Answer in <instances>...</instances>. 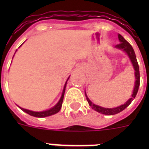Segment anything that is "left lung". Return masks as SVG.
<instances>
[{
  "label": "left lung",
  "mask_w": 149,
  "mask_h": 149,
  "mask_svg": "<svg viewBox=\"0 0 149 149\" xmlns=\"http://www.w3.org/2000/svg\"><path fill=\"white\" fill-rule=\"evenodd\" d=\"M118 38H119L120 43L118 44V45H116L115 48L119 49H122L123 51H125V52L127 54V56H128V57H129L130 59H131V62H132V65H133L134 71H135V72H134V77H135V79H136V80H135V84H134L133 93H132L131 98H130L125 104H122V105H120V106L119 107H114V108H105V107H102L98 106V105H96V104H93V103L91 101V100L87 97L86 92H85V95H86V100H87V101H88L89 105L92 107V109H93L94 111H97L99 113H103V114H106V115H113V114L120 113V112H121L122 111H124V110L132 103V101L134 99V97H136L138 91H139V85H140V72H139V63L137 62L136 56H135L134 49H133V48H132V45H130L129 43L127 42V41L123 38V36H120V34H118Z\"/></svg>",
  "instance_id": "8db88e82"
}]
</instances>
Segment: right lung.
<instances>
[{
    "mask_svg": "<svg viewBox=\"0 0 149 149\" xmlns=\"http://www.w3.org/2000/svg\"><path fill=\"white\" fill-rule=\"evenodd\" d=\"M70 78V77H69ZM68 78V79H69ZM67 79V81H68ZM66 81V83H67ZM66 83H65V86H64V88H63V93H62V96H61L60 100H58V102L57 104L53 107H52L50 108L49 110H46L45 111H39V112H37V111H29V110H27V109H24L22 108V107H20V108L22 109V111H24L25 113H29V115L31 116H34V117H36V118H45V117H49V116H51L52 114H55V113H58V111H60L61 107H62V104H63V97H64V93H65V86H66Z\"/></svg>",
    "mask_w": 149,
    "mask_h": 149,
    "instance_id": "right-lung-1",
    "label": "right lung"
}]
</instances>
